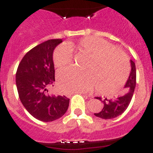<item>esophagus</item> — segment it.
<instances>
[{
	"instance_id": "obj_1",
	"label": "esophagus",
	"mask_w": 153,
	"mask_h": 153,
	"mask_svg": "<svg viewBox=\"0 0 153 153\" xmlns=\"http://www.w3.org/2000/svg\"><path fill=\"white\" fill-rule=\"evenodd\" d=\"M78 94H82V95H86V93H84V92H78ZM86 97H88V96L86 95Z\"/></svg>"
}]
</instances>
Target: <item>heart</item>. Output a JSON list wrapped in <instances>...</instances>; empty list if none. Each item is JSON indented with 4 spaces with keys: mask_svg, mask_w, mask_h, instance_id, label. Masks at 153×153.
I'll use <instances>...</instances> for the list:
<instances>
[{
    "mask_svg": "<svg viewBox=\"0 0 153 153\" xmlns=\"http://www.w3.org/2000/svg\"><path fill=\"white\" fill-rule=\"evenodd\" d=\"M70 50L84 53L89 56L86 71H78L72 67L58 73L60 86L67 94L91 91L97 84L99 92L104 94L117 93L126 82L129 72V60L126 53L105 39L87 36L78 42H68L67 47L59 46L53 55V62L58 68L71 62Z\"/></svg>",
    "mask_w": 153,
    "mask_h": 153,
    "instance_id": "obj_1",
    "label": "heart"
}]
</instances>
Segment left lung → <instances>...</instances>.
<instances>
[{"label": "left lung", "mask_w": 153, "mask_h": 153, "mask_svg": "<svg viewBox=\"0 0 153 153\" xmlns=\"http://www.w3.org/2000/svg\"><path fill=\"white\" fill-rule=\"evenodd\" d=\"M131 71L128 79L125 85V92L117 97L112 98H105L97 97V99L103 102V109L98 113L94 114L96 117L102 119H112L118 117L126 111L133 98L134 89L136 87V66L133 60H130Z\"/></svg>", "instance_id": "8db88e82"}]
</instances>
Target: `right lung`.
Returning <instances> with one entry per match:
<instances>
[{"mask_svg": "<svg viewBox=\"0 0 153 153\" xmlns=\"http://www.w3.org/2000/svg\"><path fill=\"white\" fill-rule=\"evenodd\" d=\"M61 39H49L31 49L18 66L16 83L20 102L32 116L49 122L67 112L70 99L66 96L48 94L55 82L53 51Z\"/></svg>", "mask_w": 153, "mask_h": 153, "instance_id": "1", "label": "right lung"}]
</instances>
